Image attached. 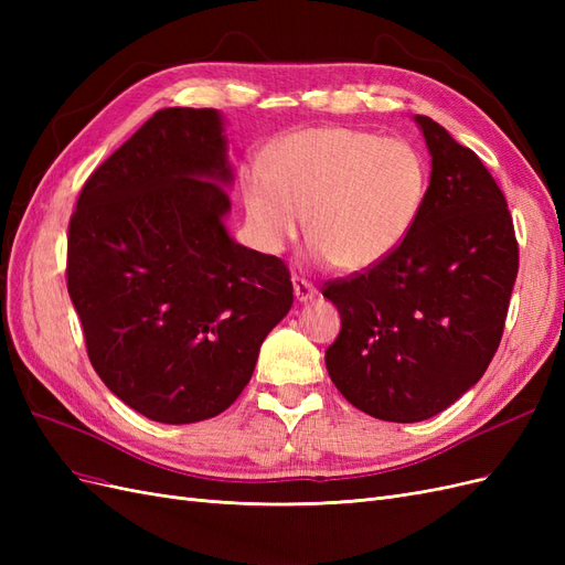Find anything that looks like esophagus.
<instances>
[{"mask_svg":"<svg viewBox=\"0 0 565 565\" xmlns=\"http://www.w3.org/2000/svg\"><path fill=\"white\" fill-rule=\"evenodd\" d=\"M292 285H295V297H297V301H311V299L318 295L316 285L309 282L306 278H301V276H295V278H292Z\"/></svg>","mask_w":565,"mask_h":565,"instance_id":"34e87169","label":"esophagus"}]
</instances>
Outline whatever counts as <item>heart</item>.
<instances>
[{
    "mask_svg": "<svg viewBox=\"0 0 565 565\" xmlns=\"http://www.w3.org/2000/svg\"><path fill=\"white\" fill-rule=\"evenodd\" d=\"M429 174L398 139L351 127H311L285 136L273 164L254 162L243 198L254 241L280 252L306 214L311 254L341 270L380 264L413 231Z\"/></svg>",
    "mask_w": 565,
    "mask_h": 565,
    "instance_id": "b5f03b06",
    "label": "heart"
}]
</instances>
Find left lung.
Segmentation results:
<instances>
[{
  "instance_id": "8db88e82",
  "label": "left lung",
  "mask_w": 565,
  "mask_h": 565,
  "mask_svg": "<svg viewBox=\"0 0 565 565\" xmlns=\"http://www.w3.org/2000/svg\"><path fill=\"white\" fill-rule=\"evenodd\" d=\"M431 181L413 231L380 264L328 280L341 316L324 351L353 407L384 422L443 413L483 377L519 273L514 221L476 152L417 115Z\"/></svg>"
}]
</instances>
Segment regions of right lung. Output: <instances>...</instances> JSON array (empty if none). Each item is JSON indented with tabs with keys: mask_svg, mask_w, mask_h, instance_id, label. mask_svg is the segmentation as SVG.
Returning <instances> with one entry per match:
<instances>
[{
	"mask_svg": "<svg viewBox=\"0 0 565 565\" xmlns=\"http://www.w3.org/2000/svg\"><path fill=\"white\" fill-rule=\"evenodd\" d=\"M226 136L212 108H164L84 181L67 295L100 380L162 424L216 417L292 309L282 259L231 241Z\"/></svg>",
	"mask_w": 565,
	"mask_h": 565,
	"instance_id": "right-lung-1",
	"label": "right lung"
}]
</instances>
